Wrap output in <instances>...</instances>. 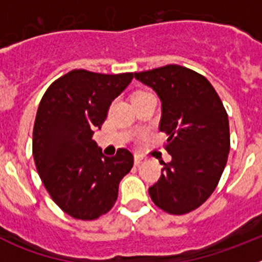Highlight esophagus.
Wrapping results in <instances>:
<instances>
[{
    "mask_svg": "<svg viewBox=\"0 0 262 262\" xmlns=\"http://www.w3.org/2000/svg\"><path fill=\"white\" fill-rule=\"evenodd\" d=\"M144 161H145V159L142 156V155H135V159H134V163H135V165H140V164H143Z\"/></svg>",
    "mask_w": 262,
    "mask_h": 262,
    "instance_id": "34e87169",
    "label": "esophagus"
}]
</instances>
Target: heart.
I'll use <instances>...</instances> for the list:
<instances>
[{
	"label": "heart",
	"mask_w": 262,
	"mask_h": 262,
	"mask_svg": "<svg viewBox=\"0 0 262 262\" xmlns=\"http://www.w3.org/2000/svg\"><path fill=\"white\" fill-rule=\"evenodd\" d=\"M138 93H140V92H138Z\"/></svg>",
	"instance_id": "1"
}]
</instances>
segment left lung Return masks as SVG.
Here are the masks:
<instances>
[{
    "mask_svg": "<svg viewBox=\"0 0 262 262\" xmlns=\"http://www.w3.org/2000/svg\"><path fill=\"white\" fill-rule=\"evenodd\" d=\"M161 101L160 131L168 135L170 163L149 187L155 205L182 215L198 209L215 190L230 152L228 115L202 75L176 64L135 73Z\"/></svg>",
    "mask_w": 262,
    "mask_h": 262,
    "instance_id": "obj_1",
    "label": "left lung"
}]
</instances>
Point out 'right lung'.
<instances>
[{"mask_svg":"<svg viewBox=\"0 0 262 262\" xmlns=\"http://www.w3.org/2000/svg\"><path fill=\"white\" fill-rule=\"evenodd\" d=\"M133 78L73 69L53 81L39 103L32 133L36 170L53 202L75 219L94 221L110 211L133 168L128 149L107 157L92 139Z\"/></svg>","mask_w":262,"mask_h":262,"instance_id":"obj_1","label":"right lung"}]
</instances>
